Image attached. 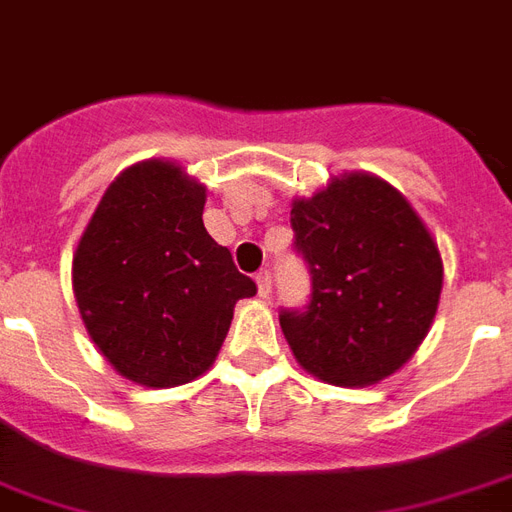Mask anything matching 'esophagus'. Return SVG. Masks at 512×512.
Here are the masks:
<instances>
[{
    "label": "esophagus",
    "mask_w": 512,
    "mask_h": 512,
    "mask_svg": "<svg viewBox=\"0 0 512 512\" xmlns=\"http://www.w3.org/2000/svg\"><path fill=\"white\" fill-rule=\"evenodd\" d=\"M257 290H260L263 298L271 292V271H268V268H263V271L257 273Z\"/></svg>",
    "instance_id": "obj_1"
}]
</instances>
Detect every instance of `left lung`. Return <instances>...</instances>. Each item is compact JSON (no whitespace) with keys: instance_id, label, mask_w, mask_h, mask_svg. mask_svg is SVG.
I'll list each match as a JSON object with an SVG mask.
<instances>
[{"instance_id":"8db88e82","label":"left lung","mask_w":512,"mask_h":512,"mask_svg":"<svg viewBox=\"0 0 512 512\" xmlns=\"http://www.w3.org/2000/svg\"><path fill=\"white\" fill-rule=\"evenodd\" d=\"M311 273L306 306L282 308L292 354L327 384L368 386L411 360L443 287L438 244L395 187L349 174L290 212Z\"/></svg>"}]
</instances>
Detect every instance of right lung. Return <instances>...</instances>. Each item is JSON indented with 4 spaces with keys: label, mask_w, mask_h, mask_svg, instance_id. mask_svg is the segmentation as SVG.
Instances as JSON below:
<instances>
[{
    "label": "right lung",
    "mask_w": 512,
    "mask_h": 512,
    "mask_svg": "<svg viewBox=\"0 0 512 512\" xmlns=\"http://www.w3.org/2000/svg\"><path fill=\"white\" fill-rule=\"evenodd\" d=\"M204 187L136 163L109 185L74 255V298L99 351L144 386L187 384L217 357L257 284L206 233Z\"/></svg>",
    "instance_id": "right-lung-1"
}]
</instances>
